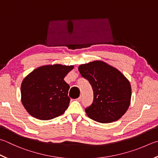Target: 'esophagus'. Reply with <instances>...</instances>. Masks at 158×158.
<instances>
[{
    "label": "esophagus",
    "instance_id": "esophagus-1",
    "mask_svg": "<svg viewBox=\"0 0 158 158\" xmlns=\"http://www.w3.org/2000/svg\"><path fill=\"white\" fill-rule=\"evenodd\" d=\"M81 98H82V96H81V95H80V96L79 97V98H77V101H78V102H80V101H81Z\"/></svg>",
    "mask_w": 158,
    "mask_h": 158
}]
</instances>
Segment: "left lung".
Masks as SVG:
<instances>
[{
	"instance_id": "1",
	"label": "left lung",
	"mask_w": 158,
	"mask_h": 158,
	"mask_svg": "<svg viewBox=\"0 0 158 158\" xmlns=\"http://www.w3.org/2000/svg\"><path fill=\"white\" fill-rule=\"evenodd\" d=\"M79 71L93 87L94 99L85 113L90 119L107 124L119 119L131 104V85L119 70L103 61L80 65Z\"/></svg>"
}]
</instances>
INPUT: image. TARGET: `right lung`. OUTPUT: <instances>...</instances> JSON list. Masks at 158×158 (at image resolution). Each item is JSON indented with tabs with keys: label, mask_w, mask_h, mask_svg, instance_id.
<instances>
[{
	"label": "right lung",
	"mask_w": 158,
	"mask_h": 158,
	"mask_svg": "<svg viewBox=\"0 0 158 158\" xmlns=\"http://www.w3.org/2000/svg\"><path fill=\"white\" fill-rule=\"evenodd\" d=\"M74 65H42L23 80L21 102L30 115L49 120L64 113L70 104L68 93L70 85L64 81Z\"/></svg>",
	"instance_id": "1"
}]
</instances>
